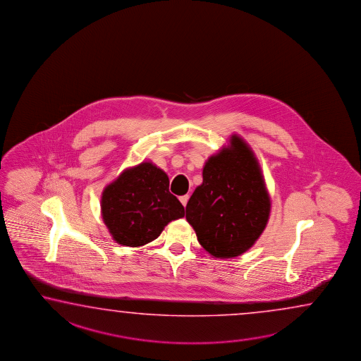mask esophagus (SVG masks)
<instances>
[{"instance_id":"34e87169","label":"esophagus","mask_w":361,"mask_h":361,"mask_svg":"<svg viewBox=\"0 0 361 361\" xmlns=\"http://www.w3.org/2000/svg\"><path fill=\"white\" fill-rule=\"evenodd\" d=\"M188 200H189V195L186 194V195H183V197H180V202L183 203V206L186 207L188 204Z\"/></svg>"}]
</instances>
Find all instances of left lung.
<instances>
[{"instance_id":"left-lung-1","label":"left lung","mask_w":361,"mask_h":361,"mask_svg":"<svg viewBox=\"0 0 361 361\" xmlns=\"http://www.w3.org/2000/svg\"><path fill=\"white\" fill-rule=\"evenodd\" d=\"M271 200L257 158L238 135L208 158L203 183L186 204V220L214 258L240 256L264 233Z\"/></svg>"}]
</instances>
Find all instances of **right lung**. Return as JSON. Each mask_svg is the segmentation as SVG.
Segmentation results:
<instances>
[{
    "instance_id": "obj_1",
    "label": "right lung",
    "mask_w": 361,
    "mask_h": 361,
    "mask_svg": "<svg viewBox=\"0 0 361 361\" xmlns=\"http://www.w3.org/2000/svg\"><path fill=\"white\" fill-rule=\"evenodd\" d=\"M169 188L167 173L152 162L125 169L105 186L102 216L118 244L145 245L161 235L171 221L184 217V206Z\"/></svg>"
}]
</instances>
